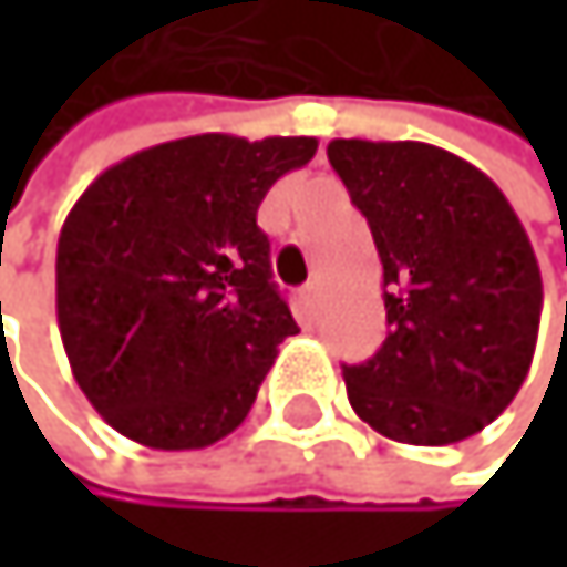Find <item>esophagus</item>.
<instances>
[{
  "mask_svg": "<svg viewBox=\"0 0 567 567\" xmlns=\"http://www.w3.org/2000/svg\"><path fill=\"white\" fill-rule=\"evenodd\" d=\"M299 302L309 309V312H316L319 309V302H322V286L312 278V281H306V286L299 289Z\"/></svg>",
  "mask_w": 567,
  "mask_h": 567,
  "instance_id": "esophagus-1",
  "label": "esophagus"
}]
</instances>
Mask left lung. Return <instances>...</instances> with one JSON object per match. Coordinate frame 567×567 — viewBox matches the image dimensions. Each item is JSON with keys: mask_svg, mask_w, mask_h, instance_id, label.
Wrapping results in <instances>:
<instances>
[{"mask_svg": "<svg viewBox=\"0 0 567 567\" xmlns=\"http://www.w3.org/2000/svg\"><path fill=\"white\" fill-rule=\"evenodd\" d=\"M384 268L388 340L343 367L357 415L408 445H452L504 411L534 360L540 268L499 186L429 142L326 145Z\"/></svg>", "mask_w": 567, "mask_h": 567, "instance_id": "8db88e82", "label": "left lung"}]
</instances>
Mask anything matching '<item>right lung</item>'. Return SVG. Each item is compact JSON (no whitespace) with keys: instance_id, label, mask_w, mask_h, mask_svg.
Listing matches in <instances>:
<instances>
[{"instance_id":"right-lung-1","label":"right lung","mask_w":567,"mask_h":567,"mask_svg":"<svg viewBox=\"0 0 567 567\" xmlns=\"http://www.w3.org/2000/svg\"><path fill=\"white\" fill-rule=\"evenodd\" d=\"M309 135H189L104 169L56 241V322L74 381L125 439L207 449L248 419L299 333L258 227Z\"/></svg>"}]
</instances>
